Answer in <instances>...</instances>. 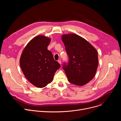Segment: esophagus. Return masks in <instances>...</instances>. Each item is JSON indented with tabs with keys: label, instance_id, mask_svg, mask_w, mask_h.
Here are the masks:
<instances>
[{
	"label": "esophagus",
	"instance_id": "1",
	"mask_svg": "<svg viewBox=\"0 0 121 121\" xmlns=\"http://www.w3.org/2000/svg\"><path fill=\"white\" fill-rule=\"evenodd\" d=\"M58 62L61 65V61L60 60H58Z\"/></svg>",
	"mask_w": 121,
	"mask_h": 121
}]
</instances>
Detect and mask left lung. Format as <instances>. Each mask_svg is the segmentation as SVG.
Listing matches in <instances>:
<instances>
[{"label":"left lung","mask_w":121,"mask_h":121,"mask_svg":"<svg viewBox=\"0 0 121 121\" xmlns=\"http://www.w3.org/2000/svg\"><path fill=\"white\" fill-rule=\"evenodd\" d=\"M62 40L69 57L68 62L63 66L68 81L80 86L87 84L95 76L98 68L96 49L75 34L63 35Z\"/></svg>","instance_id":"8db88e82"}]
</instances>
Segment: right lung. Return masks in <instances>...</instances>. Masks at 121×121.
Returning a JSON list of instances; mask_svg holds the SVG:
<instances>
[{
	"label": "right lung",
	"mask_w": 121,
	"mask_h": 121,
	"mask_svg": "<svg viewBox=\"0 0 121 121\" xmlns=\"http://www.w3.org/2000/svg\"><path fill=\"white\" fill-rule=\"evenodd\" d=\"M51 39L43 35L33 38L27 44L20 63L26 78L35 87L43 88L52 81L60 65L47 49Z\"/></svg>",
	"instance_id": "right-lung-1"
}]
</instances>
